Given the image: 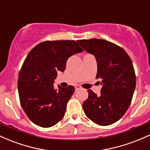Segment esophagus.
Segmentation results:
<instances>
[{
    "label": "esophagus",
    "mask_w": 150,
    "mask_h": 150,
    "mask_svg": "<svg viewBox=\"0 0 150 150\" xmlns=\"http://www.w3.org/2000/svg\"><path fill=\"white\" fill-rule=\"evenodd\" d=\"M75 90H76V91H78V90L81 89V88H82L81 86H79V85H75Z\"/></svg>",
    "instance_id": "34e87169"
}]
</instances>
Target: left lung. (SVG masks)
<instances>
[{"label": "left lung", "instance_id": "obj_1", "mask_svg": "<svg viewBox=\"0 0 150 150\" xmlns=\"http://www.w3.org/2000/svg\"><path fill=\"white\" fill-rule=\"evenodd\" d=\"M78 43L97 62L96 78L101 79L100 95L88 90L83 102L88 119L101 126L111 125L122 117L130 105L136 87L131 58L121 47L103 39H82Z\"/></svg>", "mask_w": 150, "mask_h": 150}]
</instances>
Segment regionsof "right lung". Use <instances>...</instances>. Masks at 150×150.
Here are the masks:
<instances>
[{
  "mask_svg": "<svg viewBox=\"0 0 150 150\" xmlns=\"http://www.w3.org/2000/svg\"><path fill=\"white\" fill-rule=\"evenodd\" d=\"M82 52L75 41H45L27 55L18 75V95L26 116L37 126L51 127L64 117L75 88L59 86L57 90L53 83L68 58Z\"/></svg>",
  "mask_w": 150,
  "mask_h": 150,
  "instance_id": "1",
  "label": "right lung"
}]
</instances>
